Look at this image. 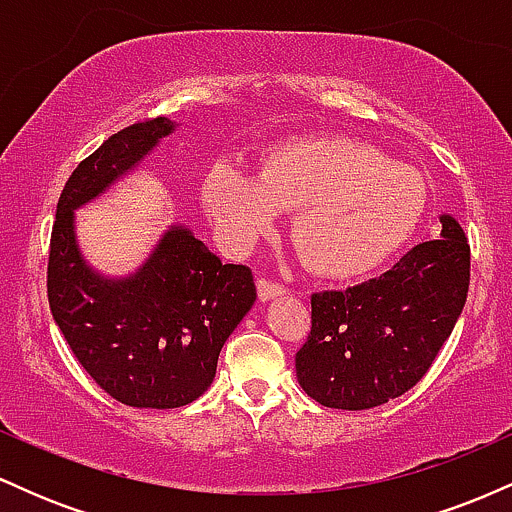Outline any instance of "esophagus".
I'll return each instance as SVG.
<instances>
[{"label": "esophagus", "instance_id": "obj_1", "mask_svg": "<svg viewBox=\"0 0 512 512\" xmlns=\"http://www.w3.org/2000/svg\"><path fill=\"white\" fill-rule=\"evenodd\" d=\"M257 293H260L262 301H269V298H276L281 296V293H286V286L276 284V281L269 279V276H262V279L257 281Z\"/></svg>", "mask_w": 512, "mask_h": 512}]
</instances>
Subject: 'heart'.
<instances>
[{
    "label": "heart",
    "instance_id": "1",
    "mask_svg": "<svg viewBox=\"0 0 512 512\" xmlns=\"http://www.w3.org/2000/svg\"><path fill=\"white\" fill-rule=\"evenodd\" d=\"M204 207L231 248L248 250L296 209L293 236L315 269L351 276L402 248L428 204L424 175L346 137H305L267 149L257 175L219 161L204 180Z\"/></svg>",
    "mask_w": 512,
    "mask_h": 512
}]
</instances>
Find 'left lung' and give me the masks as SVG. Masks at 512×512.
Masks as SVG:
<instances>
[{
    "mask_svg": "<svg viewBox=\"0 0 512 512\" xmlns=\"http://www.w3.org/2000/svg\"><path fill=\"white\" fill-rule=\"evenodd\" d=\"M440 238L344 291L310 296L298 383L322 407L361 411L411 390L428 373L469 291V243L452 216Z\"/></svg>",
    "mask_w": 512,
    "mask_h": 512,
    "instance_id": "left-lung-1",
    "label": "left lung"
}]
</instances>
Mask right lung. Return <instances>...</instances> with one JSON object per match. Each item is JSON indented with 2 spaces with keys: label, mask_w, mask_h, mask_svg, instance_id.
I'll list each match as a JSON object with an SVG mask.
<instances>
[{
  "label": "right lung",
  "mask_w": 512,
  "mask_h": 512,
  "mask_svg": "<svg viewBox=\"0 0 512 512\" xmlns=\"http://www.w3.org/2000/svg\"><path fill=\"white\" fill-rule=\"evenodd\" d=\"M170 129L168 117H146L105 139L69 175L50 236L52 317L96 385L129 407L175 409L202 397L223 342L257 298L252 269L223 264L187 228L168 231L129 279H101L81 260L72 211Z\"/></svg>",
  "instance_id": "1"
}]
</instances>
